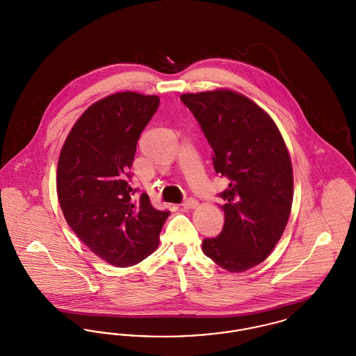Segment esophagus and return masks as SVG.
Instances as JSON below:
<instances>
[{
	"label": "esophagus",
	"instance_id": "obj_1",
	"mask_svg": "<svg viewBox=\"0 0 356 356\" xmlns=\"http://www.w3.org/2000/svg\"><path fill=\"white\" fill-rule=\"evenodd\" d=\"M199 203L195 200V199H186V202L183 203V208L184 209H195L197 208Z\"/></svg>",
	"mask_w": 356,
	"mask_h": 356
}]
</instances>
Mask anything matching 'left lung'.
<instances>
[{
    "mask_svg": "<svg viewBox=\"0 0 356 356\" xmlns=\"http://www.w3.org/2000/svg\"><path fill=\"white\" fill-rule=\"evenodd\" d=\"M213 151L216 173L229 180L220 196L224 227L203 252L229 272L264 261L283 235L293 197L287 145L271 116L236 90L183 93Z\"/></svg>",
    "mask_w": 356,
    "mask_h": 356,
    "instance_id": "1",
    "label": "left lung"
}]
</instances>
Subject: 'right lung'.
Here are the masks:
<instances>
[{
  "label": "right lung",
  "instance_id": "obj_1",
  "mask_svg": "<svg viewBox=\"0 0 356 356\" xmlns=\"http://www.w3.org/2000/svg\"><path fill=\"white\" fill-rule=\"evenodd\" d=\"M159 104V96L132 90L93 102L60 153L56 181L64 218L93 254L115 267L153 254L170 216L154 209L147 193L134 200L128 183L137 140Z\"/></svg>",
  "mask_w": 356,
  "mask_h": 356
}]
</instances>
